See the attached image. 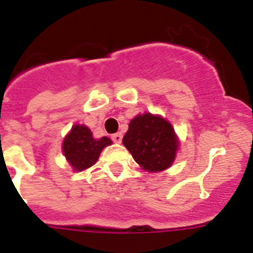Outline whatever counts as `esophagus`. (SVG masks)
I'll return each instance as SVG.
<instances>
[{
    "mask_svg": "<svg viewBox=\"0 0 253 253\" xmlns=\"http://www.w3.org/2000/svg\"><path fill=\"white\" fill-rule=\"evenodd\" d=\"M112 140H113L114 143L120 144L121 141H122V133L117 132V133H114V135H112Z\"/></svg>",
    "mask_w": 253,
    "mask_h": 253,
    "instance_id": "esophagus-1",
    "label": "esophagus"
}]
</instances>
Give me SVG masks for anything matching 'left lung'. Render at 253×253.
Instances as JSON below:
<instances>
[{
  "mask_svg": "<svg viewBox=\"0 0 253 253\" xmlns=\"http://www.w3.org/2000/svg\"><path fill=\"white\" fill-rule=\"evenodd\" d=\"M122 143L141 169L161 172L172 166L180 140L166 118L143 113L130 121Z\"/></svg>",
  "mask_w": 253,
  "mask_h": 253,
  "instance_id": "1",
  "label": "left lung"
}]
</instances>
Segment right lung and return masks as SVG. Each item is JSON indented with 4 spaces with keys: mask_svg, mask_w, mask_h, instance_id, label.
<instances>
[{
    "mask_svg": "<svg viewBox=\"0 0 253 253\" xmlns=\"http://www.w3.org/2000/svg\"><path fill=\"white\" fill-rule=\"evenodd\" d=\"M112 145L107 136L95 139L92 132L84 125H74L63 141V153L73 171H84L97 162L104 148Z\"/></svg>",
    "mask_w": 253,
    "mask_h": 253,
    "instance_id": "right-lung-1",
    "label": "right lung"
}]
</instances>
